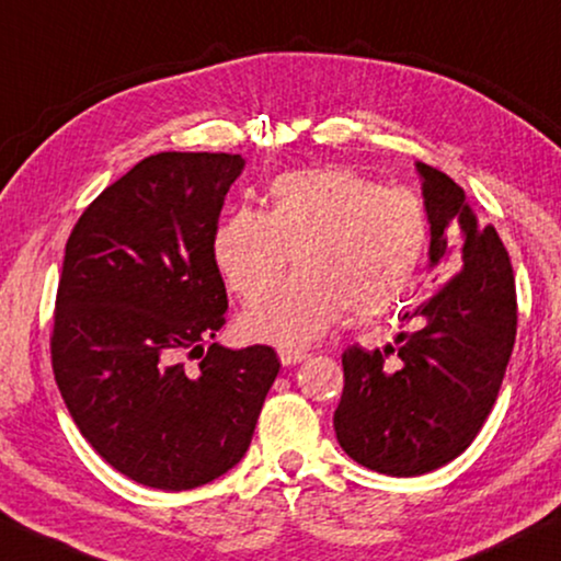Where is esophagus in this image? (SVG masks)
I'll list each match as a JSON object with an SVG mask.
<instances>
[{"label": "esophagus", "mask_w": 561, "mask_h": 561, "mask_svg": "<svg viewBox=\"0 0 561 561\" xmlns=\"http://www.w3.org/2000/svg\"><path fill=\"white\" fill-rule=\"evenodd\" d=\"M278 356H280L283 366H296V364H300V360L308 358V353L306 351H293V348H280Z\"/></svg>", "instance_id": "esophagus-1"}]
</instances>
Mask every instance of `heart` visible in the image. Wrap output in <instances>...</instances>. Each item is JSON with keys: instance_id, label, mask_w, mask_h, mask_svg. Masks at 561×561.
I'll list each match as a JSON object with an SVG mask.
<instances>
[{"instance_id": "1", "label": "heart", "mask_w": 561, "mask_h": 561, "mask_svg": "<svg viewBox=\"0 0 561 561\" xmlns=\"http://www.w3.org/2000/svg\"><path fill=\"white\" fill-rule=\"evenodd\" d=\"M426 251L424 203L351 168L283 172L268 213L240 208L213 240L215 265L243 300L264 295L294 253L299 273L240 321L248 339L283 348L321 339L343 310L386 313L407 296Z\"/></svg>"}]
</instances>
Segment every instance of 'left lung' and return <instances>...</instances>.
I'll list each match as a JSON object with an SVG mask.
<instances>
[{
    "mask_svg": "<svg viewBox=\"0 0 561 561\" xmlns=\"http://www.w3.org/2000/svg\"><path fill=\"white\" fill-rule=\"evenodd\" d=\"M416 168L431 265L449 261L451 275L403 313L396 346L366 351L356 343L343 351L346 383L333 413L341 449L389 477H419L467 449L494 407L516 339L514 271L502 238L494 226H479L446 172L424 162ZM451 219L462 226L459 254L445 238Z\"/></svg>",
    "mask_w": 561,
    "mask_h": 561,
    "instance_id": "1",
    "label": "left lung"
}]
</instances>
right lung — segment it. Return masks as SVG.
<instances>
[{
	"mask_svg": "<svg viewBox=\"0 0 561 561\" xmlns=\"http://www.w3.org/2000/svg\"><path fill=\"white\" fill-rule=\"evenodd\" d=\"M243 165L150 154L94 197L65 245L55 381L92 449L142 486L185 491L236 467L278 376L271 346L205 351L228 310L213 240Z\"/></svg>",
	"mask_w": 561,
	"mask_h": 561,
	"instance_id": "right-lung-1",
	"label": "right lung"
}]
</instances>
